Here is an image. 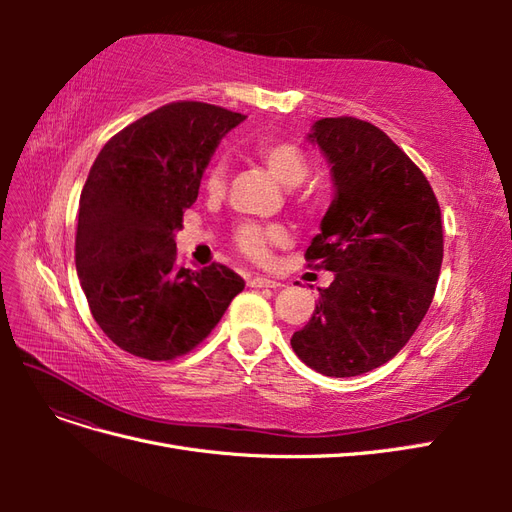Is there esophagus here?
<instances>
[{
	"label": "esophagus",
	"mask_w": 512,
	"mask_h": 512,
	"mask_svg": "<svg viewBox=\"0 0 512 512\" xmlns=\"http://www.w3.org/2000/svg\"><path fill=\"white\" fill-rule=\"evenodd\" d=\"M247 284H250L252 288H280L282 286L277 280H271V277H262V275H254Z\"/></svg>",
	"instance_id": "34e87169"
}]
</instances>
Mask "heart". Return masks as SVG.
<instances>
[{
  "mask_svg": "<svg viewBox=\"0 0 512 512\" xmlns=\"http://www.w3.org/2000/svg\"><path fill=\"white\" fill-rule=\"evenodd\" d=\"M256 156L265 162L271 173L280 179L288 188H294L307 179L309 160L307 153L290 141H260L254 147ZM226 185V162L213 160L205 173V190L213 196L222 194ZM288 230L282 224H256L243 222L235 230V243L239 250L254 260H267L273 247L288 243Z\"/></svg>",
  "mask_w": 512,
  "mask_h": 512,
  "instance_id": "b5f03b06",
  "label": "heart"
}]
</instances>
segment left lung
<instances>
[{
	"label": "left lung",
	"instance_id": "obj_1",
	"mask_svg": "<svg viewBox=\"0 0 512 512\" xmlns=\"http://www.w3.org/2000/svg\"><path fill=\"white\" fill-rule=\"evenodd\" d=\"M307 141L331 166L335 196L305 258L333 271L292 350L331 378L391 361L425 318L444 239L429 181L380 128L354 117L318 119Z\"/></svg>",
	"mask_w": 512,
	"mask_h": 512
}]
</instances>
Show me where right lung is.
<instances>
[{
  "mask_svg": "<svg viewBox=\"0 0 512 512\" xmlns=\"http://www.w3.org/2000/svg\"><path fill=\"white\" fill-rule=\"evenodd\" d=\"M241 113L173 102L108 141L79 200L76 273L104 335L134 356L170 361L194 350L245 288L213 262L177 265L175 232L200 179Z\"/></svg>",
  "mask_w": 512,
  "mask_h": 512,
  "instance_id": "right-lung-1",
  "label": "right lung"
}]
</instances>
